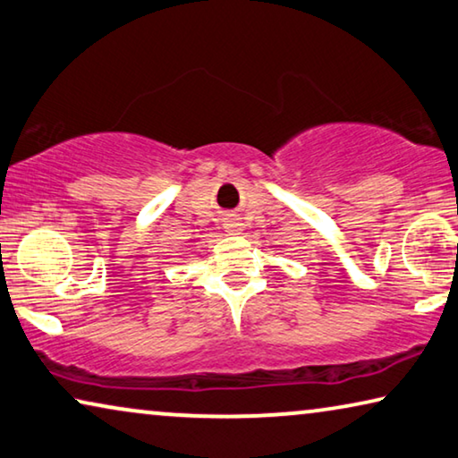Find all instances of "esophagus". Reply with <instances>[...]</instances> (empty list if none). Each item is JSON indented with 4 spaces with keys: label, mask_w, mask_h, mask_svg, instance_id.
<instances>
[{
    "label": "esophagus",
    "mask_w": 458,
    "mask_h": 458,
    "mask_svg": "<svg viewBox=\"0 0 458 458\" xmlns=\"http://www.w3.org/2000/svg\"><path fill=\"white\" fill-rule=\"evenodd\" d=\"M244 230V224L238 216H228L224 217V232H228V234H241V232Z\"/></svg>",
    "instance_id": "34e87169"
}]
</instances>
